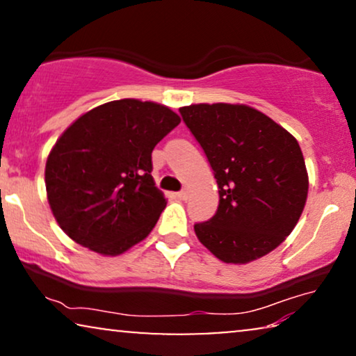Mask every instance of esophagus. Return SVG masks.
<instances>
[{
    "label": "esophagus",
    "mask_w": 356,
    "mask_h": 356,
    "mask_svg": "<svg viewBox=\"0 0 356 356\" xmlns=\"http://www.w3.org/2000/svg\"><path fill=\"white\" fill-rule=\"evenodd\" d=\"M188 196H189L188 189H183V191H179V193H177V197H178V199H181V201H186V199H188Z\"/></svg>",
    "instance_id": "34e87169"
}]
</instances>
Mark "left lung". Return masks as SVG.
Returning <instances> with one entry per match:
<instances>
[{
  "label": "left lung",
  "instance_id": "left-lung-1",
  "mask_svg": "<svg viewBox=\"0 0 356 356\" xmlns=\"http://www.w3.org/2000/svg\"><path fill=\"white\" fill-rule=\"evenodd\" d=\"M179 113L206 154L218 184L199 241L228 264H246L290 235L308 197V172L293 136L248 105L197 104Z\"/></svg>",
  "mask_w": 356,
  "mask_h": 356
}]
</instances>
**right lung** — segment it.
I'll return each instance as SVG.
<instances>
[{
	"label": "right lung",
	"instance_id": "right-lung-1",
	"mask_svg": "<svg viewBox=\"0 0 356 356\" xmlns=\"http://www.w3.org/2000/svg\"><path fill=\"white\" fill-rule=\"evenodd\" d=\"M168 106L113 100L79 116L53 145L45 186L58 225L77 245L118 256L152 232L167 206L152 150L179 124Z\"/></svg>",
	"mask_w": 356,
	"mask_h": 356
}]
</instances>
